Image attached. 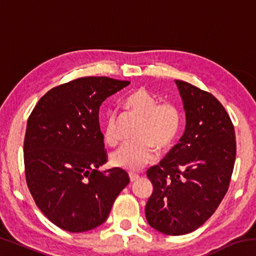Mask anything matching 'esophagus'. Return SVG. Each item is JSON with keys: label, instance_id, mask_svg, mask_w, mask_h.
Returning <instances> with one entry per match:
<instances>
[{"label": "esophagus", "instance_id": "1", "mask_svg": "<svg viewBox=\"0 0 256 256\" xmlns=\"http://www.w3.org/2000/svg\"><path fill=\"white\" fill-rule=\"evenodd\" d=\"M138 178V175L136 174H130V180L131 182H136Z\"/></svg>", "mask_w": 256, "mask_h": 256}]
</instances>
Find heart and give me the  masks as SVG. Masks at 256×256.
<instances>
[{"mask_svg":"<svg viewBox=\"0 0 256 256\" xmlns=\"http://www.w3.org/2000/svg\"><path fill=\"white\" fill-rule=\"evenodd\" d=\"M124 106L141 118L136 136V141L125 144L110 154L112 166L128 172H138L152 162L159 149L170 146L178 136L180 112L175 104L162 102L144 86L133 89L124 99ZM104 138L106 144L115 146L118 142V120L115 112L107 115Z\"/></svg>","mask_w":256,"mask_h":256,"instance_id":"obj_1","label":"heart"}]
</instances>
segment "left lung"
<instances>
[{"label":"left lung","instance_id":"obj_1","mask_svg":"<svg viewBox=\"0 0 256 256\" xmlns=\"http://www.w3.org/2000/svg\"><path fill=\"white\" fill-rule=\"evenodd\" d=\"M175 84L186 126L178 144L146 170L154 192L146 218L156 230L180 236L202 226L226 196L236 141L232 120L218 99L185 81Z\"/></svg>","mask_w":256,"mask_h":256}]
</instances>
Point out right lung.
Here are the masks:
<instances>
[{"label":"right lung","instance_id":"add662e5","mask_svg":"<svg viewBox=\"0 0 256 256\" xmlns=\"http://www.w3.org/2000/svg\"><path fill=\"white\" fill-rule=\"evenodd\" d=\"M128 84L107 76L79 78L50 89L29 116L26 180L40 210L64 230L100 226L130 183L120 168L97 170L107 162L99 108Z\"/></svg>","mask_w":256,"mask_h":256}]
</instances>
